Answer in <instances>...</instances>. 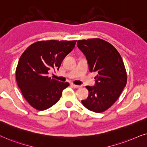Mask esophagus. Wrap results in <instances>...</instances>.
<instances>
[{"label": "esophagus", "instance_id": "obj_1", "mask_svg": "<svg viewBox=\"0 0 147 147\" xmlns=\"http://www.w3.org/2000/svg\"><path fill=\"white\" fill-rule=\"evenodd\" d=\"M72 86L74 88H76V89H78V88L81 87V86H80V85H75V84H72Z\"/></svg>", "mask_w": 147, "mask_h": 147}]
</instances>
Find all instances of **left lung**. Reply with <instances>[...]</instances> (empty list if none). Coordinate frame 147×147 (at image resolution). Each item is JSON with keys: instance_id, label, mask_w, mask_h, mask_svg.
Instances as JSON below:
<instances>
[{"instance_id": "left-lung-1", "label": "left lung", "mask_w": 147, "mask_h": 147, "mask_svg": "<svg viewBox=\"0 0 147 147\" xmlns=\"http://www.w3.org/2000/svg\"><path fill=\"white\" fill-rule=\"evenodd\" d=\"M77 46L86 56L89 71L97 73L95 86H86L89 94L82 103L90 111L103 112L116 102L126 85L124 62L118 50L101 39L79 40Z\"/></svg>"}]
</instances>
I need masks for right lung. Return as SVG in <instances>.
I'll use <instances>...</instances> for the list:
<instances>
[{
    "label": "right lung",
    "mask_w": 147,
    "mask_h": 147,
    "mask_svg": "<svg viewBox=\"0 0 147 147\" xmlns=\"http://www.w3.org/2000/svg\"><path fill=\"white\" fill-rule=\"evenodd\" d=\"M76 40L39 41L30 45L19 58L16 80L22 95L34 108H50L59 101L69 86L48 77V70L59 69L65 56L75 48Z\"/></svg>",
    "instance_id": "add662e5"
}]
</instances>
